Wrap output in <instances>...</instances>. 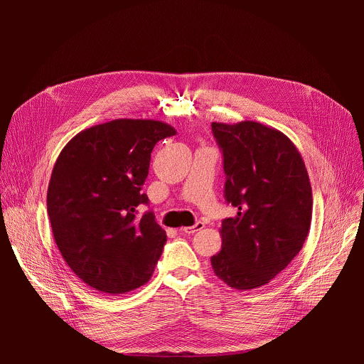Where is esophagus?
<instances>
[{"label": "esophagus", "mask_w": 364, "mask_h": 364, "mask_svg": "<svg viewBox=\"0 0 364 364\" xmlns=\"http://www.w3.org/2000/svg\"><path fill=\"white\" fill-rule=\"evenodd\" d=\"M203 228H204V223H203V222H197L194 226L183 228V229H181V232H183V233H186V235H193V233H196V232L201 230Z\"/></svg>", "instance_id": "esophagus-1"}]
</instances>
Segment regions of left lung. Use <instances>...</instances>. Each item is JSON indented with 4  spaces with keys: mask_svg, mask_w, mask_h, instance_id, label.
<instances>
[{
    "mask_svg": "<svg viewBox=\"0 0 364 364\" xmlns=\"http://www.w3.org/2000/svg\"><path fill=\"white\" fill-rule=\"evenodd\" d=\"M223 152L225 197L237 209L222 222L219 279L247 291L271 282L302 249L313 191L302 157L281 131L255 121L212 122Z\"/></svg>",
    "mask_w": 364,
    "mask_h": 364,
    "instance_id": "obj_1",
    "label": "left lung"
}]
</instances>
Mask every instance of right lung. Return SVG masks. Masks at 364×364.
<instances>
[{
	"label": "right lung",
	"mask_w": 364,
	"mask_h": 364,
	"mask_svg": "<svg viewBox=\"0 0 364 364\" xmlns=\"http://www.w3.org/2000/svg\"><path fill=\"white\" fill-rule=\"evenodd\" d=\"M176 129L154 119H114L83 129L59 154L47 190L55 242L85 284L109 295L146 284L167 235L141 193L151 152Z\"/></svg>",
	"instance_id": "1"
}]
</instances>
